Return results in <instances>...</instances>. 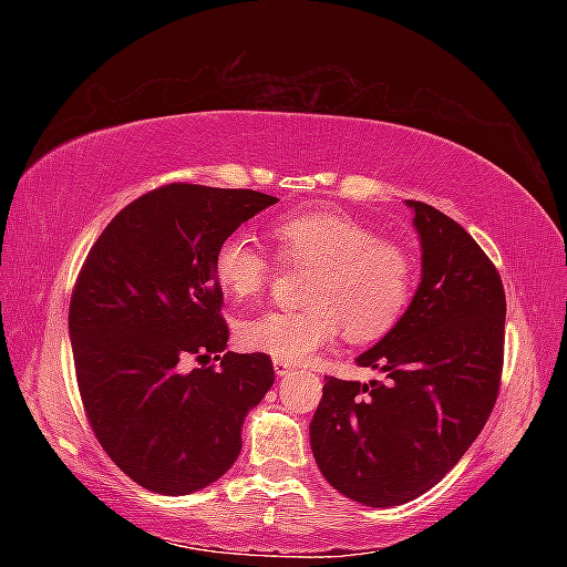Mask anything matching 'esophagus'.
Segmentation results:
<instances>
[{"mask_svg":"<svg viewBox=\"0 0 567 567\" xmlns=\"http://www.w3.org/2000/svg\"><path fill=\"white\" fill-rule=\"evenodd\" d=\"M272 365H275V372L280 378H287L295 370V365L292 363H285V360H272Z\"/></svg>","mask_w":567,"mask_h":567,"instance_id":"obj_1","label":"esophagus"}]
</instances>
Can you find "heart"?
Returning a JSON list of instances; mask_svg holds the SVG:
<instances>
[{
  "instance_id": "heart-1",
  "label": "heart",
  "mask_w": 567,
  "mask_h": 567,
  "mask_svg": "<svg viewBox=\"0 0 567 567\" xmlns=\"http://www.w3.org/2000/svg\"><path fill=\"white\" fill-rule=\"evenodd\" d=\"M285 262L309 268L305 307L248 319L238 341L252 353L302 363L341 331L365 343L388 333L412 302L416 265L412 252L370 226L333 212H307L272 226ZM270 258L246 234L226 236L214 252V275L236 302H250L270 282Z\"/></svg>"
}]
</instances>
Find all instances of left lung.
Here are the masks:
<instances>
[{
    "mask_svg": "<svg viewBox=\"0 0 567 567\" xmlns=\"http://www.w3.org/2000/svg\"><path fill=\"white\" fill-rule=\"evenodd\" d=\"M406 207L421 282L388 336L355 358L382 380L327 378L309 424L321 475L365 507H396L441 483L487 424L502 380L497 268L451 216L414 199Z\"/></svg>",
    "mask_w": 567,
    "mask_h": 567,
    "instance_id": "obj_1",
    "label": "left lung"
}]
</instances>
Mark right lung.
Wrapping results in <instances>:
<instances>
[{
    "instance_id": "right-lung-1",
    "label": "right lung",
    "mask_w": 567,
    "mask_h": 567,
    "mask_svg": "<svg viewBox=\"0 0 567 567\" xmlns=\"http://www.w3.org/2000/svg\"><path fill=\"white\" fill-rule=\"evenodd\" d=\"M277 199L173 183L131 202L94 240L70 299L84 414L106 455L158 495H189L240 453V426L272 388V360L226 351L214 252ZM195 354L220 363L189 373Z\"/></svg>"
}]
</instances>
